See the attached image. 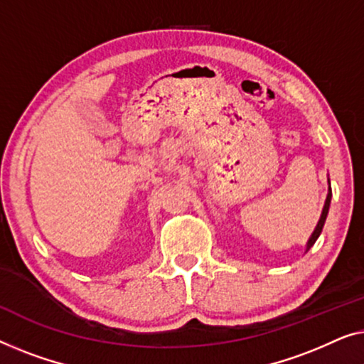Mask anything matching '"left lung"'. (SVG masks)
Here are the masks:
<instances>
[{"instance_id": "left-lung-1", "label": "left lung", "mask_w": 364, "mask_h": 364, "mask_svg": "<svg viewBox=\"0 0 364 364\" xmlns=\"http://www.w3.org/2000/svg\"><path fill=\"white\" fill-rule=\"evenodd\" d=\"M330 203H331V188L328 189V196H326V201H325V206H323V211H321V216H320V221L316 224L314 234H311V237L309 239V242H306V250H309L311 245L315 244V240L318 239V235L321 234V229L325 226V221H326V216H328V209H330Z\"/></svg>"}]
</instances>
